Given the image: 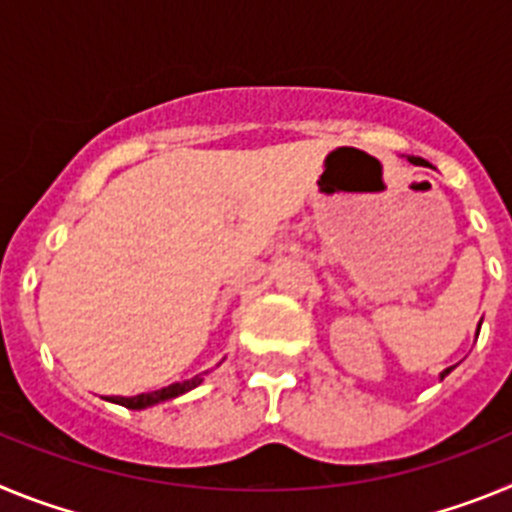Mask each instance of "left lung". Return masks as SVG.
Returning <instances> with one entry per match:
<instances>
[{
  "instance_id": "1",
  "label": "left lung",
  "mask_w": 512,
  "mask_h": 512,
  "mask_svg": "<svg viewBox=\"0 0 512 512\" xmlns=\"http://www.w3.org/2000/svg\"><path fill=\"white\" fill-rule=\"evenodd\" d=\"M410 161H415V158H413V156H410ZM451 369H454V366H449V369H443V372H441V379H443V377H446V374H449V372H451Z\"/></svg>"
}]
</instances>
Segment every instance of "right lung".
I'll return each mask as SVG.
<instances>
[{"label": "right lung", "instance_id": "1", "mask_svg": "<svg viewBox=\"0 0 512 512\" xmlns=\"http://www.w3.org/2000/svg\"><path fill=\"white\" fill-rule=\"evenodd\" d=\"M197 384H202V377L187 379V382H174L169 387H161V390H153V392H143V395H135V397H112V402L122 405V408H130V410H143V408H151L156 402H164V400H174V397L184 395V392L194 390Z\"/></svg>", "mask_w": 512, "mask_h": 512}]
</instances>
